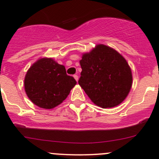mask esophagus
Returning a JSON list of instances; mask_svg holds the SVG:
<instances>
[{"instance_id": "obj_1", "label": "esophagus", "mask_w": 159, "mask_h": 159, "mask_svg": "<svg viewBox=\"0 0 159 159\" xmlns=\"http://www.w3.org/2000/svg\"><path fill=\"white\" fill-rule=\"evenodd\" d=\"M74 78H75V79L76 80V81H78V76L77 75H74Z\"/></svg>"}]
</instances>
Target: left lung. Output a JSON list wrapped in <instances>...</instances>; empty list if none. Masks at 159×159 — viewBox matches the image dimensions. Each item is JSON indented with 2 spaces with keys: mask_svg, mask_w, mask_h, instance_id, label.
Listing matches in <instances>:
<instances>
[{
  "mask_svg": "<svg viewBox=\"0 0 159 159\" xmlns=\"http://www.w3.org/2000/svg\"><path fill=\"white\" fill-rule=\"evenodd\" d=\"M78 84L94 105L109 108L120 105L129 94L132 74L127 61L112 48L99 44L80 61Z\"/></svg>",
  "mask_w": 159,
  "mask_h": 159,
  "instance_id": "8db88e82",
  "label": "left lung"
}]
</instances>
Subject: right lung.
I'll return each mask as SVG.
<instances>
[{
	"mask_svg": "<svg viewBox=\"0 0 159 159\" xmlns=\"http://www.w3.org/2000/svg\"><path fill=\"white\" fill-rule=\"evenodd\" d=\"M76 84L75 78L66 74L65 67L51 57L38 59L25 78L28 98L44 109H52L61 104Z\"/></svg>",
	"mask_w": 159,
	"mask_h": 159,
	"instance_id": "add662e5",
	"label": "right lung"
}]
</instances>
